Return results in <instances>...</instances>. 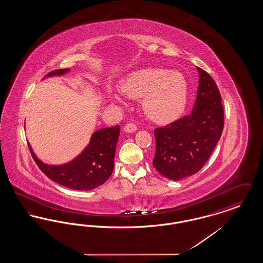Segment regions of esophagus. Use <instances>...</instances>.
<instances>
[{"label":"esophagus","mask_w":263,"mask_h":263,"mask_svg":"<svg viewBox=\"0 0 263 263\" xmlns=\"http://www.w3.org/2000/svg\"><path fill=\"white\" fill-rule=\"evenodd\" d=\"M123 130H124V132H126V133H134V132H136L137 127H136L135 124H133V123H127L124 126Z\"/></svg>","instance_id":"obj_1"}]
</instances>
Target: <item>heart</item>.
Here are the masks:
<instances>
[{
    "instance_id": "b5f03b06",
    "label": "heart",
    "mask_w": 263,
    "mask_h": 263,
    "mask_svg": "<svg viewBox=\"0 0 263 263\" xmlns=\"http://www.w3.org/2000/svg\"><path fill=\"white\" fill-rule=\"evenodd\" d=\"M119 90L126 98L142 99L145 114L160 124L176 120L187 102L188 86L184 76L164 68L134 71L120 82Z\"/></svg>"
}]
</instances>
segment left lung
<instances>
[{"label": "left lung", "instance_id": "8db88e82", "mask_svg": "<svg viewBox=\"0 0 263 263\" xmlns=\"http://www.w3.org/2000/svg\"><path fill=\"white\" fill-rule=\"evenodd\" d=\"M199 86L191 114L155 129L154 167L172 180L198 173L210 158L224 128L221 95L212 77L197 67Z\"/></svg>", "mask_w": 263, "mask_h": 263}]
</instances>
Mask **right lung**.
Listing matches in <instances>:
<instances>
[{"mask_svg":"<svg viewBox=\"0 0 263 263\" xmlns=\"http://www.w3.org/2000/svg\"><path fill=\"white\" fill-rule=\"evenodd\" d=\"M69 71L70 69L56 70L46 77L63 76ZM119 134V125L96 131L88 146L78 157L69 163L58 165L43 163L29 144L28 147L38 167L51 180L75 190H91L103 184L112 174Z\"/></svg>","mask_w":263,"mask_h":263,"instance_id":"right-lung-1","label":"right lung"}]
</instances>
